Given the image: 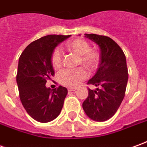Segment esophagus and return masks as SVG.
Here are the masks:
<instances>
[{"instance_id": "esophagus-1", "label": "esophagus", "mask_w": 147, "mask_h": 147, "mask_svg": "<svg viewBox=\"0 0 147 147\" xmlns=\"http://www.w3.org/2000/svg\"><path fill=\"white\" fill-rule=\"evenodd\" d=\"M75 90H76V88H68V91H75Z\"/></svg>"}]
</instances>
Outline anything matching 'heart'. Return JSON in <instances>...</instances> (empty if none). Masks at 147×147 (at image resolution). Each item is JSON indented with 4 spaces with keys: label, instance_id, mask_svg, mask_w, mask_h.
Here are the masks:
<instances>
[{
    "label": "heart",
    "instance_id": "obj_1",
    "mask_svg": "<svg viewBox=\"0 0 147 147\" xmlns=\"http://www.w3.org/2000/svg\"><path fill=\"white\" fill-rule=\"evenodd\" d=\"M67 49L79 55V64H82L89 70H94L98 66L100 54L97 50L91 49L88 42L81 38L71 40L67 43ZM50 61L53 67L58 69L62 65V54L61 49L55 48L51 53ZM87 76V72L83 67L77 68H65L59 72L57 80L61 85L67 87H76Z\"/></svg>",
    "mask_w": 147,
    "mask_h": 147
}]
</instances>
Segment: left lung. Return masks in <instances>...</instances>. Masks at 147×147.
Segmentation results:
<instances>
[{"instance_id": "left-lung-1", "label": "left lung", "mask_w": 147, "mask_h": 147, "mask_svg": "<svg viewBox=\"0 0 147 147\" xmlns=\"http://www.w3.org/2000/svg\"><path fill=\"white\" fill-rule=\"evenodd\" d=\"M86 38L98 44L101 49L100 63L96 74L87 82L98 88H88V97L83 108L88 117L98 122L110 119L123 101L128 80L125 55L109 37L85 34Z\"/></svg>"}]
</instances>
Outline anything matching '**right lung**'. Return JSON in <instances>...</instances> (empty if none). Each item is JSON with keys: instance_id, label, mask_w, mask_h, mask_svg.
I'll return each instance as SVG.
<instances>
[{"instance_id": "right-lung-1", "label": "right lung", "mask_w": 147, "mask_h": 147, "mask_svg": "<svg viewBox=\"0 0 147 147\" xmlns=\"http://www.w3.org/2000/svg\"><path fill=\"white\" fill-rule=\"evenodd\" d=\"M70 36L50 34L37 39L27 45L19 59L16 83L20 98L27 113L41 123L49 122L59 116L67 94L64 86L51 90L45 83L54 76L52 52Z\"/></svg>"}]
</instances>
